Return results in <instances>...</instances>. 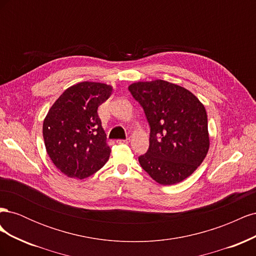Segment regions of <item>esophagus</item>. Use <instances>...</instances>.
<instances>
[{
    "mask_svg": "<svg viewBox=\"0 0 256 256\" xmlns=\"http://www.w3.org/2000/svg\"><path fill=\"white\" fill-rule=\"evenodd\" d=\"M130 142V138H125V140H116V143L118 144H128Z\"/></svg>",
    "mask_w": 256,
    "mask_h": 256,
    "instance_id": "34e87169",
    "label": "esophagus"
}]
</instances>
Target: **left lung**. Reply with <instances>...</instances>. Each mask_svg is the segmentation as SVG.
Here are the masks:
<instances>
[{"instance_id":"8db88e82","label":"left lung","mask_w":256,"mask_h":256,"mask_svg":"<svg viewBox=\"0 0 256 256\" xmlns=\"http://www.w3.org/2000/svg\"><path fill=\"white\" fill-rule=\"evenodd\" d=\"M150 127V148L138 157L144 171L160 184H175L200 166L209 150L205 106L192 92L164 80L128 88Z\"/></svg>"}]
</instances>
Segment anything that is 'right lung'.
Masks as SVG:
<instances>
[{"instance_id": "obj_1", "label": "right lung", "mask_w": 256, "mask_h": 256, "mask_svg": "<svg viewBox=\"0 0 256 256\" xmlns=\"http://www.w3.org/2000/svg\"><path fill=\"white\" fill-rule=\"evenodd\" d=\"M112 90L104 83L80 82L68 88L50 108L42 125L46 150L66 176L83 180L109 159L111 148L97 110Z\"/></svg>"}]
</instances>
